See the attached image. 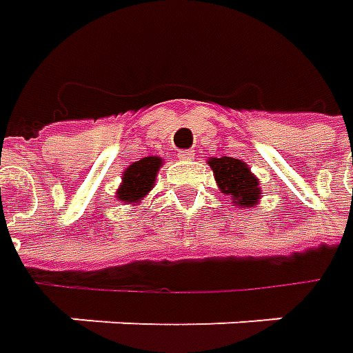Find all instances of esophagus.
<instances>
[{
	"instance_id": "1",
	"label": "esophagus",
	"mask_w": 353,
	"mask_h": 353,
	"mask_svg": "<svg viewBox=\"0 0 353 353\" xmlns=\"http://www.w3.org/2000/svg\"><path fill=\"white\" fill-rule=\"evenodd\" d=\"M196 157V153L192 149H186V151H179V159L181 161H192Z\"/></svg>"
}]
</instances>
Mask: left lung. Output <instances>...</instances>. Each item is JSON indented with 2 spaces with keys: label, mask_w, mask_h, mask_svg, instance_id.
I'll return each instance as SVG.
<instances>
[{
  "label": "left lung",
  "mask_w": 353,
  "mask_h": 353,
  "mask_svg": "<svg viewBox=\"0 0 353 353\" xmlns=\"http://www.w3.org/2000/svg\"><path fill=\"white\" fill-rule=\"evenodd\" d=\"M208 167L214 170V179L218 188L225 196L232 198V204L237 208H253L259 204L261 186L259 179L251 172L248 163L234 157H210Z\"/></svg>",
  "instance_id": "obj_1"
}]
</instances>
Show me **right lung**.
I'll return each instance as SVG.
<instances>
[{
  "label": "right lung",
  "instance_id": "add662e5",
  "mask_svg": "<svg viewBox=\"0 0 353 353\" xmlns=\"http://www.w3.org/2000/svg\"><path fill=\"white\" fill-rule=\"evenodd\" d=\"M163 167L161 157H143L141 161L131 163L121 174V183L117 186L116 198L123 204H139L153 186L159 169Z\"/></svg>",
  "mask_w": 353,
  "mask_h": 353
}]
</instances>
